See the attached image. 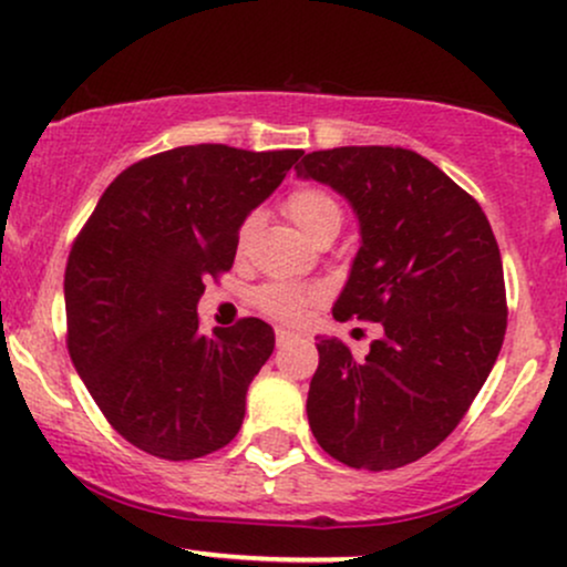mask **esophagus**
<instances>
[{
	"label": "esophagus",
	"mask_w": 567,
	"mask_h": 567,
	"mask_svg": "<svg viewBox=\"0 0 567 567\" xmlns=\"http://www.w3.org/2000/svg\"><path fill=\"white\" fill-rule=\"evenodd\" d=\"M277 347H285V343H290L292 338H296V333H290V330H285V328H277Z\"/></svg>",
	"instance_id": "obj_1"
}]
</instances>
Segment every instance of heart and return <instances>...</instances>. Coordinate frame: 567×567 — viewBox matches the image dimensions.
<instances>
[{
	"label": "heart",
	"mask_w": 567,
	"mask_h": 567,
	"mask_svg": "<svg viewBox=\"0 0 567 567\" xmlns=\"http://www.w3.org/2000/svg\"><path fill=\"white\" fill-rule=\"evenodd\" d=\"M285 213L292 224L301 229L311 243L328 237V234H338L343 224V207L333 194L324 192V188L303 186L288 194L285 199ZM258 218L247 216L239 226V247H245L247 237L256 229ZM322 301L320 288H301V285H288V282H269L256 292V303L264 315L275 317L282 322H301L306 311L315 303Z\"/></svg>",
	"instance_id": "heart-1"
}]
</instances>
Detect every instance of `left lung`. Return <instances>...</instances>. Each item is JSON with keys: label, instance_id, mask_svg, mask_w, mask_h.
Instances as JSON below:
<instances>
[{"label": "left lung", "instance_id": "1", "mask_svg": "<svg viewBox=\"0 0 567 567\" xmlns=\"http://www.w3.org/2000/svg\"><path fill=\"white\" fill-rule=\"evenodd\" d=\"M296 171L336 188L360 220L333 317L383 328L365 360L320 338L309 426L354 470L413 464L458 426L496 365L506 333L498 243L477 199L410 148H328Z\"/></svg>", "mask_w": 567, "mask_h": 567}]
</instances>
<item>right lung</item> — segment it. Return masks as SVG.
I'll return each mask as SVG.
<instances>
[{"mask_svg": "<svg viewBox=\"0 0 567 567\" xmlns=\"http://www.w3.org/2000/svg\"><path fill=\"white\" fill-rule=\"evenodd\" d=\"M224 143L154 154L112 181L69 252L66 343L130 445L192 461L229 445L275 330L245 317L199 333L207 279L231 269L239 226L301 159Z\"/></svg>", "mask_w": 567, "mask_h": 567, "instance_id": "1", "label": "right lung"}]
</instances>
